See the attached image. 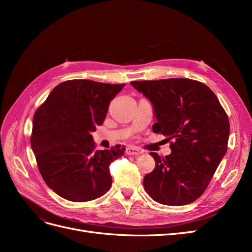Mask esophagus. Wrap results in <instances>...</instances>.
Returning <instances> with one entry per match:
<instances>
[{
  "label": "esophagus",
  "mask_w": 252,
  "mask_h": 252,
  "mask_svg": "<svg viewBox=\"0 0 252 252\" xmlns=\"http://www.w3.org/2000/svg\"><path fill=\"white\" fill-rule=\"evenodd\" d=\"M142 150L138 147H134V146H128L126 149V154L129 156H139L142 154Z\"/></svg>",
  "instance_id": "esophagus-1"
}]
</instances>
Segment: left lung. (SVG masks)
Returning <instances> with one entry per match:
<instances>
[{"instance_id":"left-lung-1","label":"left lung","mask_w":252,"mask_h":252,"mask_svg":"<svg viewBox=\"0 0 252 252\" xmlns=\"http://www.w3.org/2000/svg\"><path fill=\"white\" fill-rule=\"evenodd\" d=\"M131 85L154 107L156 133L170 143L171 154L156 161L144 177L152 200L170 206L187 205L203 194L226 155L230 125L217 95L205 84L190 79L132 81Z\"/></svg>"}]
</instances>
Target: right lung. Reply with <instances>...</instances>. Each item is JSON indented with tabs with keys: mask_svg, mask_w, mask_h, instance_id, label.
I'll return each instance as SVG.
<instances>
[{
	"mask_svg": "<svg viewBox=\"0 0 252 252\" xmlns=\"http://www.w3.org/2000/svg\"><path fill=\"white\" fill-rule=\"evenodd\" d=\"M125 84L70 80L59 84L36 109L30 144L47 186L71 202H88L111 187L109 165L125 146L95 150L93 132Z\"/></svg>",
	"mask_w": 252,
	"mask_h": 252,
	"instance_id": "right-lung-1",
	"label": "right lung"
}]
</instances>
